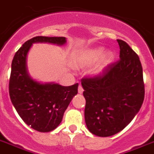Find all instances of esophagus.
<instances>
[{
    "label": "esophagus",
    "instance_id": "esophagus-1",
    "mask_svg": "<svg viewBox=\"0 0 154 154\" xmlns=\"http://www.w3.org/2000/svg\"><path fill=\"white\" fill-rule=\"evenodd\" d=\"M83 91H84V90H83V88H82L81 85H79V87H78V93H79V94H82Z\"/></svg>",
    "mask_w": 154,
    "mask_h": 154
}]
</instances>
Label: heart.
I'll return each mask as SVG.
<instances>
[{
	"instance_id": "b5f03b06",
	"label": "heart",
	"mask_w": 154,
	"mask_h": 154,
	"mask_svg": "<svg viewBox=\"0 0 154 154\" xmlns=\"http://www.w3.org/2000/svg\"><path fill=\"white\" fill-rule=\"evenodd\" d=\"M104 51L105 49L99 47L81 51L72 59V66L77 69H83L94 64L89 73L93 77L102 74L111 65L115 58L112 51L104 52Z\"/></svg>"
}]
</instances>
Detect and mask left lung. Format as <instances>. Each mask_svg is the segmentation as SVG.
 <instances>
[{"mask_svg": "<svg viewBox=\"0 0 154 154\" xmlns=\"http://www.w3.org/2000/svg\"><path fill=\"white\" fill-rule=\"evenodd\" d=\"M119 60L102 76L82 79L85 98V121L92 134L111 137L128 125L145 98L139 56L126 42L117 39Z\"/></svg>", "mask_w": 154, "mask_h": 154, "instance_id": "obj_1", "label": "left lung"}]
</instances>
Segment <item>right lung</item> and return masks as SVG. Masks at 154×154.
Wrapping results in <instances>:
<instances>
[{
	"label": "right lung",
	"mask_w": 154,
	"mask_h": 154,
	"mask_svg": "<svg viewBox=\"0 0 154 154\" xmlns=\"http://www.w3.org/2000/svg\"><path fill=\"white\" fill-rule=\"evenodd\" d=\"M66 43L65 37L36 36L26 41L15 53L11 64L9 96L22 120L36 131L51 132L60 124L65 110L77 94L78 83L63 86L55 82L42 83L30 77L26 57L33 43Z\"/></svg>",
	"instance_id": "obj_1"
}]
</instances>
